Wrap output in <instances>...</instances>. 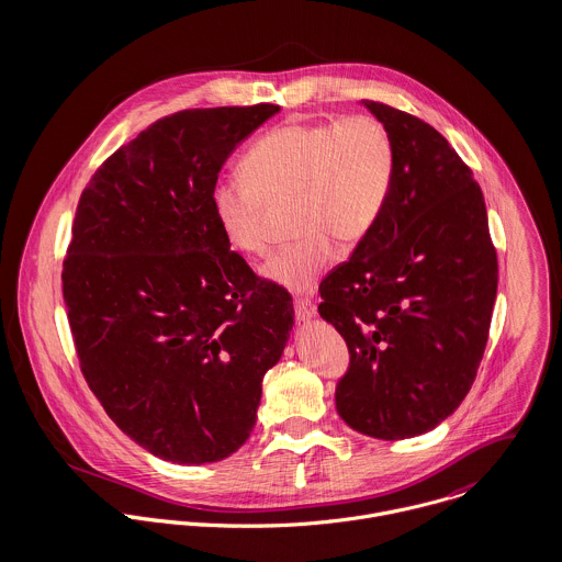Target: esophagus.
<instances>
[{
  "instance_id": "obj_1",
  "label": "esophagus",
  "mask_w": 562,
  "mask_h": 562,
  "mask_svg": "<svg viewBox=\"0 0 562 562\" xmlns=\"http://www.w3.org/2000/svg\"><path fill=\"white\" fill-rule=\"evenodd\" d=\"M294 316L299 322H310L316 316V305L310 299H299L294 303Z\"/></svg>"
}]
</instances>
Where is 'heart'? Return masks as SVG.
I'll return each mask as SVG.
<instances>
[{"instance_id":"b5f03b06","label":"heart","mask_w":562,"mask_h":562,"mask_svg":"<svg viewBox=\"0 0 562 562\" xmlns=\"http://www.w3.org/2000/svg\"><path fill=\"white\" fill-rule=\"evenodd\" d=\"M241 177L218 179L210 205L225 241L244 255L266 248L263 210L294 199L296 240L263 263L272 283L312 292L337 255L381 221L396 179V147L372 116L296 121L257 138L240 161Z\"/></svg>"}]
</instances>
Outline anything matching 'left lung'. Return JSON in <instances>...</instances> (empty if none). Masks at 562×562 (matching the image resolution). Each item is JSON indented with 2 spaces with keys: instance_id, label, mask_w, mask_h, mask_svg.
Wrapping results in <instances>:
<instances>
[{
  "instance_id": "left-lung-1",
  "label": "left lung",
  "mask_w": 562,
  "mask_h": 562,
  "mask_svg": "<svg viewBox=\"0 0 562 562\" xmlns=\"http://www.w3.org/2000/svg\"><path fill=\"white\" fill-rule=\"evenodd\" d=\"M363 105L387 127L396 179L376 227L321 283L322 318L346 339L341 419L396 441L439 426L476 379L497 292V255L472 168L422 119Z\"/></svg>"
}]
</instances>
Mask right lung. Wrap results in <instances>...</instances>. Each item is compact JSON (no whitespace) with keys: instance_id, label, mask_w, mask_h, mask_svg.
I'll return each mask as SVG.
<instances>
[{"instance_id":"right-lung-1","label":"right lung","mask_w":562,"mask_h":562,"mask_svg":"<svg viewBox=\"0 0 562 562\" xmlns=\"http://www.w3.org/2000/svg\"><path fill=\"white\" fill-rule=\"evenodd\" d=\"M281 108L164 116L81 192L63 294L81 374L110 419L164 461H223L248 439L294 324L288 292L225 241L210 190Z\"/></svg>"}]
</instances>
